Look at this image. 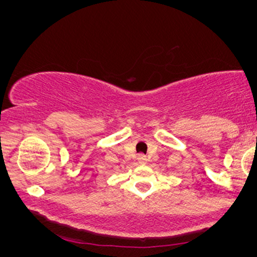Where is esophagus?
Listing matches in <instances>:
<instances>
[{"mask_svg": "<svg viewBox=\"0 0 257 257\" xmlns=\"http://www.w3.org/2000/svg\"><path fill=\"white\" fill-rule=\"evenodd\" d=\"M138 161H139V163H140V164H145L147 162L146 156L145 155H139L138 156Z\"/></svg>", "mask_w": 257, "mask_h": 257, "instance_id": "esophagus-1", "label": "esophagus"}]
</instances>
